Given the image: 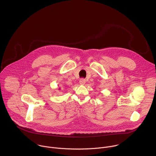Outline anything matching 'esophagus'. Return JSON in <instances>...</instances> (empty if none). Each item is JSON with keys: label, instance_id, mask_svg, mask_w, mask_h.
Masks as SVG:
<instances>
[{"label": "esophagus", "instance_id": "esophagus-1", "mask_svg": "<svg viewBox=\"0 0 156 156\" xmlns=\"http://www.w3.org/2000/svg\"><path fill=\"white\" fill-rule=\"evenodd\" d=\"M85 83H86V80H85V79H84V78H81V79L80 80V83L81 84H84Z\"/></svg>", "mask_w": 156, "mask_h": 156}]
</instances>
